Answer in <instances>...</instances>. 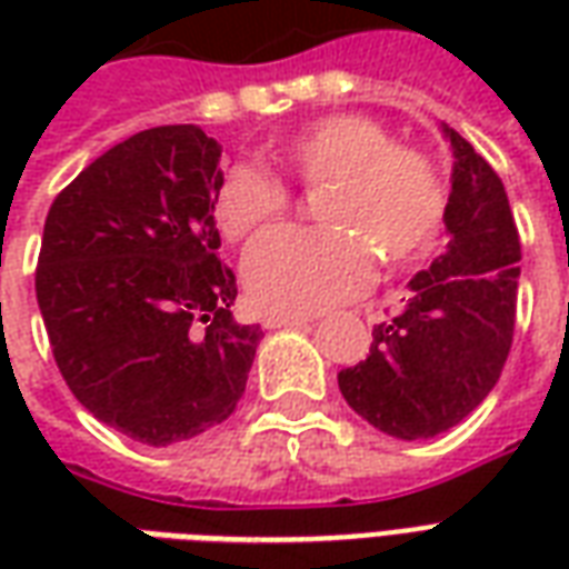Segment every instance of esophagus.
<instances>
[{"label": "esophagus", "mask_w": 569, "mask_h": 569, "mask_svg": "<svg viewBox=\"0 0 569 569\" xmlns=\"http://www.w3.org/2000/svg\"><path fill=\"white\" fill-rule=\"evenodd\" d=\"M308 317H289V313H264L261 326L264 329H292V326H308Z\"/></svg>", "instance_id": "obj_1"}]
</instances>
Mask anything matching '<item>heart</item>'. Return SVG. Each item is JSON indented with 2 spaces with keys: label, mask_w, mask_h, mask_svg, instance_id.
Returning <instances> with one entry per match:
<instances>
[{
  "label": "heart",
  "mask_w": 569,
  "mask_h": 569,
  "mask_svg": "<svg viewBox=\"0 0 569 569\" xmlns=\"http://www.w3.org/2000/svg\"><path fill=\"white\" fill-rule=\"evenodd\" d=\"M277 158L305 188H322L317 222L261 237L243 259L249 298L277 313H317L357 298L375 277V256L399 268L439 234L445 191L432 163L396 149L366 116H332L280 142ZM289 210V188L256 163H237L216 194L224 240H247Z\"/></svg>",
  "instance_id": "heart-1"
}]
</instances>
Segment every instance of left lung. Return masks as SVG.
<instances>
[{"label":"left lung","mask_w":569,"mask_h":569,"mask_svg":"<svg viewBox=\"0 0 569 569\" xmlns=\"http://www.w3.org/2000/svg\"><path fill=\"white\" fill-rule=\"evenodd\" d=\"M441 133L453 151L448 247L415 273L406 308L375 326L369 357L338 375L347 406L402 441L469 418L500 381L515 332L521 243L506 188L457 130Z\"/></svg>","instance_id":"left-lung-1"}]
</instances>
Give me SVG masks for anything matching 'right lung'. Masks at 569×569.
Instances as JSON below:
<instances>
[{
    "instance_id": "add662e5",
    "label": "right lung",
    "mask_w": 569,
    "mask_h": 569,
    "mask_svg": "<svg viewBox=\"0 0 569 569\" xmlns=\"http://www.w3.org/2000/svg\"><path fill=\"white\" fill-rule=\"evenodd\" d=\"M219 158L198 124L142 130L88 163L44 219L36 298L57 369L93 418L151 448L231 418L261 341L231 317Z\"/></svg>"
}]
</instances>
